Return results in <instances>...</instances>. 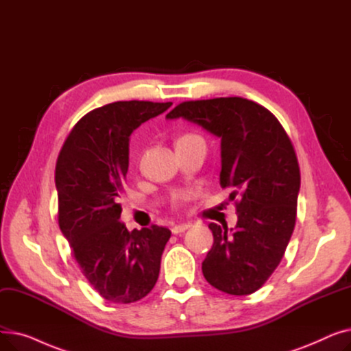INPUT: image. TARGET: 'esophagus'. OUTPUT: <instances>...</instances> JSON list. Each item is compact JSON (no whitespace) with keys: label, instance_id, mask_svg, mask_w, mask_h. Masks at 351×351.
<instances>
[{"label":"esophagus","instance_id":"esophagus-1","mask_svg":"<svg viewBox=\"0 0 351 351\" xmlns=\"http://www.w3.org/2000/svg\"><path fill=\"white\" fill-rule=\"evenodd\" d=\"M189 228H191V225H189V223H180V225L173 226L171 230H172V233H173V234H179V233L185 232V230H186V229H189Z\"/></svg>","mask_w":351,"mask_h":351}]
</instances>
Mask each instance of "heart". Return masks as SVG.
Masks as SVG:
<instances>
[{
	"instance_id": "obj_1",
	"label": "heart",
	"mask_w": 351,
	"mask_h": 351,
	"mask_svg": "<svg viewBox=\"0 0 351 351\" xmlns=\"http://www.w3.org/2000/svg\"><path fill=\"white\" fill-rule=\"evenodd\" d=\"M196 138H199V136H197V135H193V134H183V135H180V136L176 138L175 145L179 146V145H183V143H186V142H189V141H192V139H196Z\"/></svg>"
}]
</instances>
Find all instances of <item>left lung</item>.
<instances>
[{
  "label": "left lung",
  "mask_w": 351,
  "mask_h": 351,
  "mask_svg": "<svg viewBox=\"0 0 351 351\" xmlns=\"http://www.w3.org/2000/svg\"><path fill=\"white\" fill-rule=\"evenodd\" d=\"M185 118L222 139L220 186L232 189L237 223H210L202 263L213 287L234 296L259 290L282 262L298 215L300 168L285 128L269 109L230 97L186 101L166 118Z\"/></svg>",
  "instance_id": "8db88e82"
}]
</instances>
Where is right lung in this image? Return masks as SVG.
Wrapping results in <instances>:
<instances>
[{"label": "right lung", "instance_id": "1", "mask_svg": "<svg viewBox=\"0 0 351 351\" xmlns=\"http://www.w3.org/2000/svg\"><path fill=\"white\" fill-rule=\"evenodd\" d=\"M171 105L119 101L90 110L72 128L57 159L60 229L82 274L108 302H138L158 280L171 230L152 225L129 232L119 222V197L129 136Z\"/></svg>", "mask_w": 351, "mask_h": 351}]
</instances>
